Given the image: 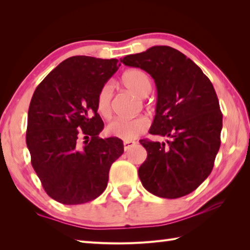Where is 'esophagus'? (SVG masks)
<instances>
[{"label": "esophagus", "mask_w": 250, "mask_h": 250, "mask_svg": "<svg viewBox=\"0 0 250 250\" xmlns=\"http://www.w3.org/2000/svg\"><path fill=\"white\" fill-rule=\"evenodd\" d=\"M136 146V141H132V140H129V141H124V149L125 151H128V149H130L132 146Z\"/></svg>", "instance_id": "obj_1"}]
</instances>
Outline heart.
Segmentation results:
<instances>
[{"mask_svg":"<svg viewBox=\"0 0 250 250\" xmlns=\"http://www.w3.org/2000/svg\"><path fill=\"white\" fill-rule=\"evenodd\" d=\"M124 86L139 97L147 96L152 91V80L149 76L141 69H128L122 76ZM113 97V86L111 83L104 84L97 94V110L104 118L111 114V104ZM148 126V120L144 116L135 119H115L108 125L107 130L110 135L119 137L125 141L136 139L142 135Z\"/></svg>","mask_w":250,"mask_h":250,"instance_id":"obj_1","label":"heart"}]
</instances>
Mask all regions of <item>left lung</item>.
I'll return each mask as SVG.
<instances>
[{"mask_svg":"<svg viewBox=\"0 0 250 250\" xmlns=\"http://www.w3.org/2000/svg\"><path fill=\"white\" fill-rule=\"evenodd\" d=\"M121 62L154 79L157 103L149 134L169 138L166 143L140 140L147 152L138 170L142 185L160 198L184 197L207 180L219 151L223 114L212 82L169 46H154Z\"/></svg>","mask_w":250,"mask_h":250,"instance_id":"8db88e82","label":"left lung"}]
</instances>
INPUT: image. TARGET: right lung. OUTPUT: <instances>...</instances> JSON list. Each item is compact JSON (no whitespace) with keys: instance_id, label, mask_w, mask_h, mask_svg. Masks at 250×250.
<instances>
[{"instance_id":"obj_1","label":"right lung","mask_w":250,"mask_h":250,"mask_svg":"<svg viewBox=\"0 0 250 250\" xmlns=\"http://www.w3.org/2000/svg\"><path fill=\"white\" fill-rule=\"evenodd\" d=\"M116 59L76 55L60 63L33 94L26 146L43 189L66 205L90 202L106 189L123 141L102 139L97 94L120 67ZM81 139H86L84 146Z\"/></svg>"}]
</instances>
